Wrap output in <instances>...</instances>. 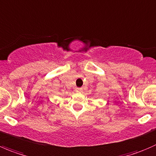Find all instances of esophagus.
I'll return each mask as SVG.
<instances>
[{"label": "esophagus", "instance_id": "34e87169", "mask_svg": "<svg viewBox=\"0 0 156 156\" xmlns=\"http://www.w3.org/2000/svg\"><path fill=\"white\" fill-rule=\"evenodd\" d=\"M82 90H83V89L81 88V87H76V88H75V91L76 92H82Z\"/></svg>", "mask_w": 156, "mask_h": 156}]
</instances>
